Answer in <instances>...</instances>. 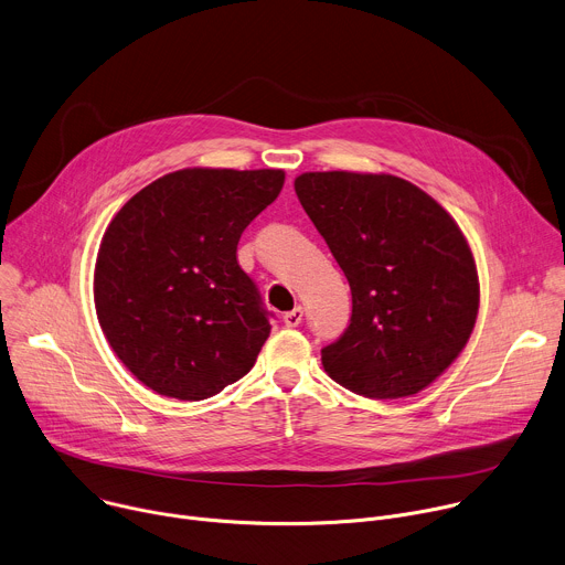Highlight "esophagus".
I'll return each mask as SVG.
<instances>
[{
    "instance_id": "1",
    "label": "esophagus",
    "mask_w": 565,
    "mask_h": 565,
    "mask_svg": "<svg viewBox=\"0 0 565 565\" xmlns=\"http://www.w3.org/2000/svg\"><path fill=\"white\" fill-rule=\"evenodd\" d=\"M301 319H303V310H301V306H295L292 310L284 312V324H286L288 329L299 327V324H301Z\"/></svg>"
}]
</instances>
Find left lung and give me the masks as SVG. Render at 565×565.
<instances>
[{
  "label": "left lung",
  "instance_id": "8db88e82",
  "mask_svg": "<svg viewBox=\"0 0 565 565\" xmlns=\"http://www.w3.org/2000/svg\"><path fill=\"white\" fill-rule=\"evenodd\" d=\"M295 192L353 297L347 331L321 349L327 373L375 399L423 391L476 324L478 275L460 227L391 174L308 172Z\"/></svg>",
  "mask_w": 565,
  "mask_h": 565
}]
</instances>
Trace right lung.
Wrapping results in <instances>:
<instances>
[{
    "instance_id": "1",
    "label": "right lung",
    "mask_w": 565,
    "mask_h": 565,
    "mask_svg": "<svg viewBox=\"0 0 565 565\" xmlns=\"http://www.w3.org/2000/svg\"><path fill=\"white\" fill-rule=\"evenodd\" d=\"M281 185V170H179L109 223L96 312L116 355L156 393L205 399L255 366L273 312L236 246Z\"/></svg>"
}]
</instances>
